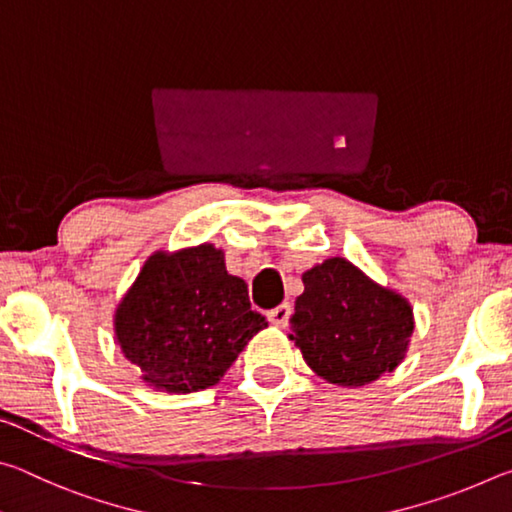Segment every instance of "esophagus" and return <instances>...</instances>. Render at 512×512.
Here are the masks:
<instances>
[{
	"label": "esophagus",
	"mask_w": 512,
	"mask_h": 512,
	"mask_svg": "<svg viewBox=\"0 0 512 512\" xmlns=\"http://www.w3.org/2000/svg\"><path fill=\"white\" fill-rule=\"evenodd\" d=\"M289 316H291V305H289V302H282L280 307H275V309H271L266 314V318L271 320V323L277 325V327L287 325L289 323Z\"/></svg>",
	"instance_id": "obj_1"
}]
</instances>
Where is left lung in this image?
Wrapping results in <instances>:
<instances>
[{
  "mask_svg": "<svg viewBox=\"0 0 512 512\" xmlns=\"http://www.w3.org/2000/svg\"><path fill=\"white\" fill-rule=\"evenodd\" d=\"M302 282L289 339L316 375L357 388L397 368L413 334L409 302L343 257L314 266Z\"/></svg>",
  "mask_w": 512,
  "mask_h": 512,
  "instance_id": "left-lung-1",
  "label": "left lung"
}]
</instances>
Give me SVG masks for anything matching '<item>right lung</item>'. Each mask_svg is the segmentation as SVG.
<instances>
[{
	"instance_id": "obj_1",
	"label": "right lung",
	"mask_w": 512,
	"mask_h": 512,
	"mask_svg": "<svg viewBox=\"0 0 512 512\" xmlns=\"http://www.w3.org/2000/svg\"><path fill=\"white\" fill-rule=\"evenodd\" d=\"M266 325L250 307L246 282L225 271L223 253L210 244L155 253L115 314L126 359L146 384L169 393L214 386Z\"/></svg>"
}]
</instances>
